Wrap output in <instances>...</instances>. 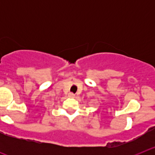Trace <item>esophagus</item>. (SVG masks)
I'll list each match as a JSON object with an SVG mask.
<instances>
[{"label": "esophagus", "mask_w": 155, "mask_h": 155, "mask_svg": "<svg viewBox=\"0 0 155 155\" xmlns=\"http://www.w3.org/2000/svg\"><path fill=\"white\" fill-rule=\"evenodd\" d=\"M68 96H69L70 98H74L75 94H74V93L71 92V93H69V94H68Z\"/></svg>", "instance_id": "obj_1"}]
</instances>
